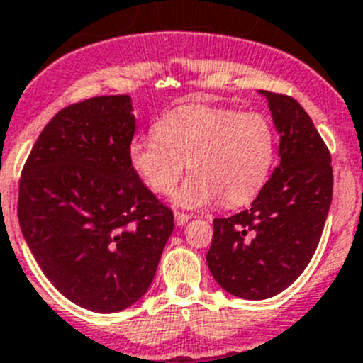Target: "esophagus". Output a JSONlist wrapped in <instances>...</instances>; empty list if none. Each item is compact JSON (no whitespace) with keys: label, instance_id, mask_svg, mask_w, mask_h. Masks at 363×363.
Here are the masks:
<instances>
[{"label":"esophagus","instance_id":"obj_1","mask_svg":"<svg viewBox=\"0 0 363 363\" xmlns=\"http://www.w3.org/2000/svg\"><path fill=\"white\" fill-rule=\"evenodd\" d=\"M191 220V216L185 213H179V211H174V221H176V225H185L187 221Z\"/></svg>","mask_w":363,"mask_h":363}]
</instances>
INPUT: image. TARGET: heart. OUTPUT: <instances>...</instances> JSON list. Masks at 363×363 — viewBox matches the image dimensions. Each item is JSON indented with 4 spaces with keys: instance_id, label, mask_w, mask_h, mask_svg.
Returning <instances> with one entry per match:
<instances>
[{
    "instance_id": "obj_1",
    "label": "heart",
    "mask_w": 363,
    "mask_h": 363,
    "mask_svg": "<svg viewBox=\"0 0 363 363\" xmlns=\"http://www.w3.org/2000/svg\"><path fill=\"white\" fill-rule=\"evenodd\" d=\"M136 136L129 145L134 174L156 194H169L189 165L192 172L172 201L201 209L223 200L229 207L258 196L274 163V130L259 112L184 105Z\"/></svg>"
}]
</instances>
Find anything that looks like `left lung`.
Returning a JSON list of instances; mask_svg holds the SVG:
<instances>
[{"mask_svg": "<svg viewBox=\"0 0 363 363\" xmlns=\"http://www.w3.org/2000/svg\"><path fill=\"white\" fill-rule=\"evenodd\" d=\"M280 134V163L251 209L213 221L207 252L221 289L243 300L285 291L309 265L333 200L331 154L296 99L259 91Z\"/></svg>", "mask_w": 363, "mask_h": 363, "instance_id": "obj_1", "label": "left lung"}]
</instances>
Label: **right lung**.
Segmentation results:
<instances>
[{
    "instance_id": "add662e5",
    "label": "right lung",
    "mask_w": 363,
    "mask_h": 363,
    "mask_svg": "<svg viewBox=\"0 0 363 363\" xmlns=\"http://www.w3.org/2000/svg\"><path fill=\"white\" fill-rule=\"evenodd\" d=\"M130 96L63 108L32 147L19 182L23 238L50 284L76 306L118 313L149 291L172 211L134 174Z\"/></svg>"
}]
</instances>
